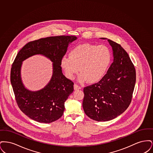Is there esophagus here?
I'll return each instance as SVG.
<instances>
[{
  "label": "esophagus",
  "instance_id": "esophagus-1",
  "mask_svg": "<svg viewBox=\"0 0 153 153\" xmlns=\"http://www.w3.org/2000/svg\"><path fill=\"white\" fill-rule=\"evenodd\" d=\"M81 88V87L79 86V85H78L77 84H74V89H75V90H77V89H80Z\"/></svg>",
  "mask_w": 153,
  "mask_h": 153
}]
</instances>
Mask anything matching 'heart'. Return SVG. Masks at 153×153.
Masks as SVG:
<instances>
[{"instance_id": "b5f03b06", "label": "heart", "mask_w": 153, "mask_h": 153, "mask_svg": "<svg viewBox=\"0 0 153 153\" xmlns=\"http://www.w3.org/2000/svg\"><path fill=\"white\" fill-rule=\"evenodd\" d=\"M111 58V52L107 46L85 43L74 46L69 52V57L62 58L61 66L68 79H73L79 71V82L87 80L94 83L103 77Z\"/></svg>"}]
</instances>
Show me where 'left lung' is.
Returning <instances> with one entry per match:
<instances>
[{
  "mask_svg": "<svg viewBox=\"0 0 153 153\" xmlns=\"http://www.w3.org/2000/svg\"><path fill=\"white\" fill-rule=\"evenodd\" d=\"M108 41L113 51V62L101 80L83 90L84 112L99 122L112 120L127 109L136 82L135 69L127 53L119 44Z\"/></svg>",
  "mask_w": 153,
  "mask_h": 153,
  "instance_id": "8db88e82",
  "label": "left lung"
}]
</instances>
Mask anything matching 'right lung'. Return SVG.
I'll use <instances>...</instances> for the list:
<instances>
[{"instance_id":"obj_1","label":"right lung","mask_w":153,"mask_h":153,"mask_svg":"<svg viewBox=\"0 0 153 153\" xmlns=\"http://www.w3.org/2000/svg\"><path fill=\"white\" fill-rule=\"evenodd\" d=\"M76 39V36H66L41 38L26 44L17 54L11 69V83L19 108L30 119L49 123L62 116L64 103L73 92L74 83L62 73L61 60L69 44ZM36 54H42L53 62V75L44 88L31 91L22 84L20 69L24 60Z\"/></svg>"}]
</instances>
